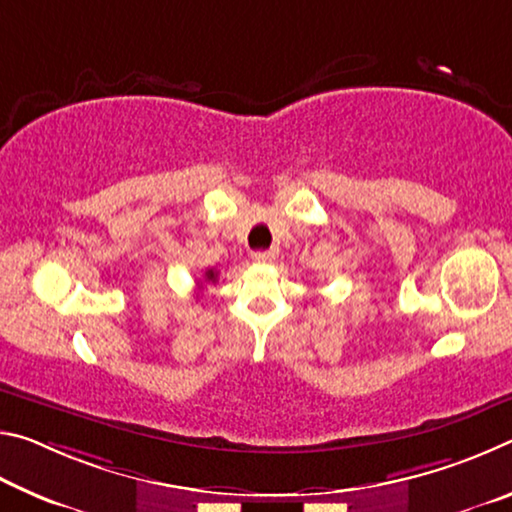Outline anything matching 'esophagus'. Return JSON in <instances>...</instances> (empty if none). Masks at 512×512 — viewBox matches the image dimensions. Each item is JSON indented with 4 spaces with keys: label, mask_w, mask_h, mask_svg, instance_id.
<instances>
[{
    "label": "esophagus",
    "mask_w": 512,
    "mask_h": 512,
    "mask_svg": "<svg viewBox=\"0 0 512 512\" xmlns=\"http://www.w3.org/2000/svg\"><path fill=\"white\" fill-rule=\"evenodd\" d=\"M253 259L257 264H271L275 259V253H273V250H255Z\"/></svg>",
    "instance_id": "1"
}]
</instances>
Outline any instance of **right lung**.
Masks as SVG:
<instances>
[{"instance_id":"right-lung-1","label":"right lung","mask_w":512,"mask_h":512,"mask_svg":"<svg viewBox=\"0 0 512 512\" xmlns=\"http://www.w3.org/2000/svg\"><path fill=\"white\" fill-rule=\"evenodd\" d=\"M205 282H216V268H207Z\"/></svg>"}]
</instances>
